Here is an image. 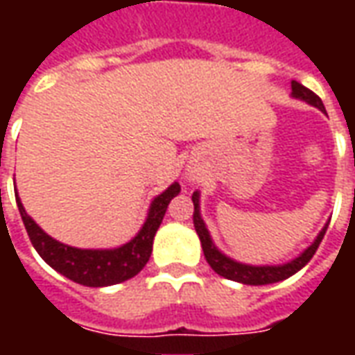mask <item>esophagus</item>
I'll use <instances>...</instances> for the list:
<instances>
[{
	"label": "esophagus",
	"instance_id": "1",
	"mask_svg": "<svg viewBox=\"0 0 355 355\" xmlns=\"http://www.w3.org/2000/svg\"><path fill=\"white\" fill-rule=\"evenodd\" d=\"M186 180H188V182H196V180H200V175H198L196 171H188V173H186Z\"/></svg>",
	"mask_w": 355,
	"mask_h": 355
}]
</instances>
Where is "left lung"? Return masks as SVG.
<instances>
[{
  "instance_id": "8db88e82",
  "label": "left lung",
  "mask_w": 355,
  "mask_h": 355,
  "mask_svg": "<svg viewBox=\"0 0 355 355\" xmlns=\"http://www.w3.org/2000/svg\"><path fill=\"white\" fill-rule=\"evenodd\" d=\"M291 96L297 98V101H302L306 104H310L313 108L325 112V106L323 102L315 93H312L310 89H306L304 85H300L298 81H291ZM193 201V228L198 232L201 241V249H203V254H205V261L209 262V266L215 270L216 274L223 275L226 279H232V282L243 283V285H270V283H277L287 279L291 275H295L298 270L312 261V257L318 251L321 239L327 232L329 220L325 223V226L321 228L320 234L315 236L310 245L306 247L304 251L300 254H297L295 259H291L287 262H282V264H245V262H239L236 259H232L228 254H224L218 247L215 245V241L211 238V232H209L207 224L201 216V192L196 190L192 193Z\"/></svg>"
}]
</instances>
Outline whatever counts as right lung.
Here are the masks:
<instances>
[{"instance_id":"obj_1","label":"right lung","mask_w":355,"mask_h":355,"mask_svg":"<svg viewBox=\"0 0 355 355\" xmlns=\"http://www.w3.org/2000/svg\"><path fill=\"white\" fill-rule=\"evenodd\" d=\"M178 192H180V184L173 182L167 190L157 193L150 203L144 224L135 234V238L129 239L123 245L112 247V249H80V247L66 245L62 241L51 238L49 234L28 215L19 198V192H15V196H17V205H19L22 223L26 226L30 241L43 261L53 270H57L58 274H62L80 285L108 287V285L131 279L146 266L152 254L155 232L165 216L167 205L175 196H178Z\"/></svg>"}]
</instances>
